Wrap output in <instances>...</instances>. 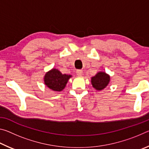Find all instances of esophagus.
<instances>
[{"mask_svg":"<svg viewBox=\"0 0 149 149\" xmlns=\"http://www.w3.org/2000/svg\"><path fill=\"white\" fill-rule=\"evenodd\" d=\"M76 74L77 76H81L83 75V71L81 70H77L76 71Z\"/></svg>","mask_w":149,"mask_h":149,"instance_id":"34e87169","label":"esophagus"}]
</instances>
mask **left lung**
<instances>
[{
    "label": "left lung",
    "instance_id": "left-lung-1",
    "mask_svg": "<svg viewBox=\"0 0 149 149\" xmlns=\"http://www.w3.org/2000/svg\"><path fill=\"white\" fill-rule=\"evenodd\" d=\"M110 75L105 72H99L95 76L91 77V84L93 87L97 91L104 89L109 84Z\"/></svg>",
    "mask_w": 149,
    "mask_h": 149
}]
</instances>
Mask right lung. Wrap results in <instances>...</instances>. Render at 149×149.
I'll list each match as a JSON object with an SVG mask.
<instances>
[{
    "mask_svg": "<svg viewBox=\"0 0 149 149\" xmlns=\"http://www.w3.org/2000/svg\"><path fill=\"white\" fill-rule=\"evenodd\" d=\"M71 75L62 74L58 70L52 68L44 77L45 84L54 91H61L64 89Z\"/></svg>",
    "mask_w": 149,
    "mask_h": 149,
    "instance_id": "add662e5",
    "label": "right lung"
}]
</instances>
